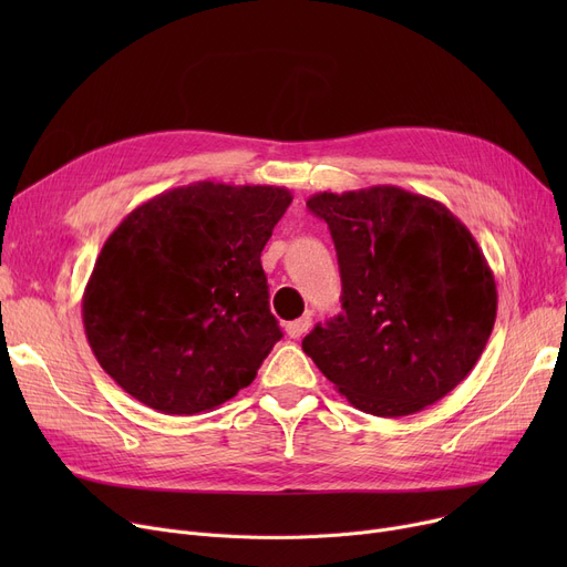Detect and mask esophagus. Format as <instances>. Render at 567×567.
Masks as SVG:
<instances>
[{
	"label": "esophagus",
	"instance_id": "obj_1",
	"mask_svg": "<svg viewBox=\"0 0 567 567\" xmlns=\"http://www.w3.org/2000/svg\"><path fill=\"white\" fill-rule=\"evenodd\" d=\"M310 326H312V317H310V315H303V317H299V319L289 321V323L285 326V331H287V336H289L291 340H299L301 336L308 333Z\"/></svg>",
	"mask_w": 567,
	"mask_h": 567
}]
</instances>
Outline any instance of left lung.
Wrapping results in <instances>:
<instances>
[{
    "instance_id": "left-lung-1",
    "label": "left lung",
    "mask_w": 567,
    "mask_h": 567,
    "mask_svg": "<svg viewBox=\"0 0 567 567\" xmlns=\"http://www.w3.org/2000/svg\"><path fill=\"white\" fill-rule=\"evenodd\" d=\"M338 250L342 312L303 351L355 409L381 419L439 402L478 363L496 319L492 268L441 202L398 186L317 193Z\"/></svg>"
}]
</instances>
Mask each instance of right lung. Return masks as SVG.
<instances>
[{
	"mask_svg": "<svg viewBox=\"0 0 567 567\" xmlns=\"http://www.w3.org/2000/svg\"><path fill=\"white\" fill-rule=\"evenodd\" d=\"M291 199L282 186L197 182L140 204L107 236L82 323L131 398L195 415L252 383L282 338L261 250Z\"/></svg>",
	"mask_w": 567,
	"mask_h": 567,
	"instance_id": "add662e5",
	"label": "right lung"
}]
</instances>
